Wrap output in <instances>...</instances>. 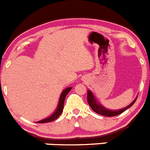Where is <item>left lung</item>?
Returning <instances> with one entry per match:
<instances>
[{
  "label": "left lung",
  "mask_w": 150,
  "mask_h": 150,
  "mask_svg": "<svg viewBox=\"0 0 150 150\" xmlns=\"http://www.w3.org/2000/svg\"><path fill=\"white\" fill-rule=\"evenodd\" d=\"M137 97L133 100V101L130 104H129L128 106H126L125 108H122V109H118V110H110V109H106V108H105L103 105H101L98 101V100L96 99V98L95 97L94 94L92 93L91 90H87V101H88V103L89 105H90V107H91V109H93L96 113H98V115L106 117H113L120 115L121 113H122V112H125V110H127V109H129V108L131 107V106H133V103L136 102Z\"/></svg>",
  "instance_id": "left-lung-1"
}]
</instances>
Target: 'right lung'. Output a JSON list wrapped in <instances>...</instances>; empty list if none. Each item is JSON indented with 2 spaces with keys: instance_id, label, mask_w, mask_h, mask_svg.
Segmentation results:
<instances>
[{
  "instance_id": "right-lung-1",
  "label": "right lung",
  "mask_w": 150,
  "mask_h": 150,
  "mask_svg": "<svg viewBox=\"0 0 150 150\" xmlns=\"http://www.w3.org/2000/svg\"><path fill=\"white\" fill-rule=\"evenodd\" d=\"M71 89H72L71 87H67V88L65 89V90L62 92L61 94H60V98H59L58 104H57V108H56L55 111L54 112V113H53L52 115H50V117H47V118H45V119H43V120H39V121H38V122H36L37 123H45V122H52V121L57 119V118L60 117V115H61L62 112H63V110L65 98H66V96H67L68 93L71 91Z\"/></svg>"
}]
</instances>
